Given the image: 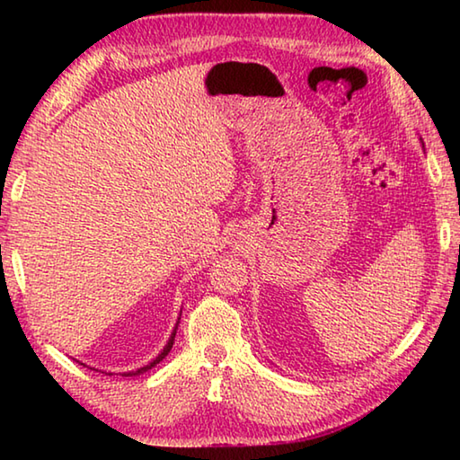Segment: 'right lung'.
<instances>
[{
  "mask_svg": "<svg viewBox=\"0 0 460 460\" xmlns=\"http://www.w3.org/2000/svg\"><path fill=\"white\" fill-rule=\"evenodd\" d=\"M181 314H182V310H181ZM178 323H181V318H178L176 321V326H174V331H172V334H170V339H168V342L164 345V349H162V351L158 353V357H155V359H152L150 363L147 365H144V367H139V369H134V371H123L121 376L123 377H136V376H142V373H146V371H150L152 367H155V365H158L162 359H164V357L170 353V349H172V345H174V337H176V329H178ZM81 365H84V363H81ZM109 376H111V373H109Z\"/></svg>",
  "mask_w": 460,
  "mask_h": 460,
  "instance_id": "1",
  "label": "right lung"
}]
</instances>
